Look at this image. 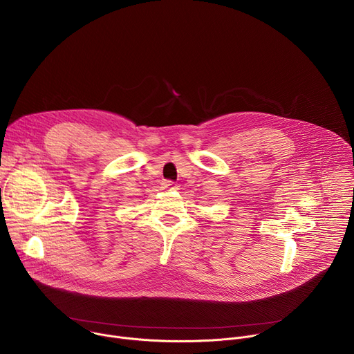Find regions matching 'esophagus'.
<instances>
[{"instance_id":"34e87169","label":"esophagus","mask_w":354,"mask_h":354,"mask_svg":"<svg viewBox=\"0 0 354 354\" xmlns=\"http://www.w3.org/2000/svg\"><path fill=\"white\" fill-rule=\"evenodd\" d=\"M162 186H164L165 189H174V187H175V183H174L172 180H164V182H162Z\"/></svg>"}]
</instances>
